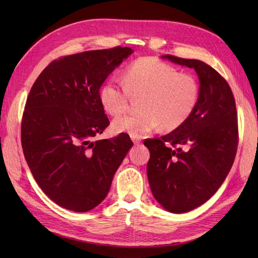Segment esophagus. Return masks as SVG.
Segmentation results:
<instances>
[{"label":"esophagus","mask_w":258,"mask_h":258,"mask_svg":"<svg viewBox=\"0 0 258 258\" xmlns=\"http://www.w3.org/2000/svg\"><path fill=\"white\" fill-rule=\"evenodd\" d=\"M132 141H134V143L137 145L139 143H141V139H138V138H132Z\"/></svg>","instance_id":"esophagus-1"}]
</instances>
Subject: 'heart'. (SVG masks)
I'll return each instance as SVG.
<instances>
[{
	"instance_id": "obj_1",
	"label": "heart",
	"mask_w": 258,
	"mask_h": 258,
	"mask_svg": "<svg viewBox=\"0 0 258 258\" xmlns=\"http://www.w3.org/2000/svg\"><path fill=\"white\" fill-rule=\"evenodd\" d=\"M199 86L189 74L159 59L135 61L124 73L123 83L111 79L100 90V102L106 113L119 116L132 98H140V113L117 118L113 130L140 138L157 128L174 130L189 118L198 102Z\"/></svg>"
}]
</instances>
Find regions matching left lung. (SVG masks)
<instances>
[{
	"instance_id": "1",
	"label": "left lung",
	"mask_w": 258,
	"mask_h": 258,
	"mask_svg": "<svg viewBox=\"0 0 258 258\" xmlns=\"http://www.w3.org/2000/svg\"><path fill=\"white\" fill-rule=\"evenodd\" d=\"M199 77L196 107L182 126L147 139V177L155 199L169 212H188L205 204L228 175L238 147L235 98L228 83L200 60L165 54Z\"/></svg>"
}]
</instances>
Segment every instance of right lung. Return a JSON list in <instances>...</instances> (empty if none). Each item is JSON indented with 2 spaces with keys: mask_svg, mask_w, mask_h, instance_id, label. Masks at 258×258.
Masks as SVG:
<instances>
[{
  "mask_svg": "<svg viewBox=\"0 0 258 258\" xmlns=\"http://www.w3.org/2000/svg\"><path fill=\"white\" fill-rule=\"evenodd\" d=\"M129 47L89 50L53 60L37 77L21 121V145L42 190L58 206L87 212L106 197L134 145L127 134L92 141L110 124L100 87Z\"/></svg>",
  "mask_w": 258,
  "mask_h": 258,
  "instance_id": "right-lung-1",
  "label": "right lung"
}]
</instances>
